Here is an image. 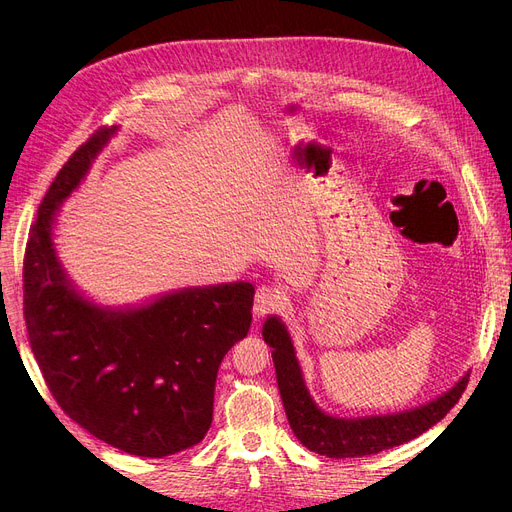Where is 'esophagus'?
I'll use <instances>...</instances> for the list:
<instances>
[{
	"instance_id": "1",
	"label": "esophagus",
	"mask_w": 512,
	"mask_h": 512,
	"mask_svg": "<svg viewBox=\"0 0 512 512\" xmlns=\"http://www.w3.org/2000/svg\"><path fill=\"white\" fill-rule=\"evenodd\" d=\"M284 307V292L274 288V286H259L255 292V305H253V315L257 319L276 313Z\"/></svg>"
}]
</instances>
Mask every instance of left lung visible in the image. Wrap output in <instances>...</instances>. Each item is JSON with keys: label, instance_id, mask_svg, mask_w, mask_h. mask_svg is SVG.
Listing matches in <instances>:
<instances>
[{"label": "left lung", "instance_id": "1", "mask_svg": "<svg viewBox=\"0 0 512 512\" xmlns=\"http://www.w3.org/2000/svg\"><path fill=\"white\" fill-rule=\"evenodd\" d=\"M263 338L274 348L272 357L276 365L278 388L294 436L309 450L330 456V459L378 454L421 436L429 427L444 419V415L459 402L469 382V375H465L452 390L415 411L384 417L338 419L315 407L305 388L297 357H294L290 336L280 324V319L270 317L265 321Z\"/></svg>", "mask_w": 512, "mask_h": 512}]
</instances>
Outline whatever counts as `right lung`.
Segmentation results:
<instances>
[{"mask_svg":"<svg viewBox=\"0 0 512 512\" xmlns=\"http://www.w3.org/2000/svg\"><path fill=\"white\" fill-rule=\"evenodd\" d=\"M114 130L97 128L47 188L24 249V321L62 411L114 448L161 459L205 438L215 378L251 328L255 288H188L124 313L72 290L53 251V215Z\"/></svg>","mask_w":512,"mask_h":512,"instance_id":"right-lung-1","label":"right lung"}]
</instances>
